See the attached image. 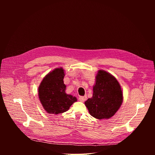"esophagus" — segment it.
I'll use <instances>...</instances> for the list:
<instances>
[{
    "label": "esophagus",
    "mask_w": 155,
    "mask_h": 155,
    "mask_svg": "<svg viewBox=\"0 0 155 155\" xmlns=\"http://www.w3.org/2000/svg\"><path fill=\"white\" fill-rule=\"evenodd\" d=\"M86 99H87V97H86V96H80V97H79V101H80V102H84Z\"/></svg>",
    "instance_id": "obj_1"
}]
</instances>
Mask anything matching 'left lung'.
Masks as SVG:
<instances>
[{
	"mask_svg": "<svg viewBox=\"0 0 155 155\" xmlns=\"http://www.w3.org/2000/svg\"><path fill=\"white\" fill-rule=\"evenodd\" d=\"M93 94L84 104L90 115L99 120L113 117L123 102V93L117 79L104 71H99Z\"/></svg>",
	"mask_w": 155,
	"mask_h": 155,
	"instance_id": "left-lung-1",
	"label": "left lung"
}]
</instances>
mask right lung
Wrapping results in <instances>:
<instances>
[{
  "label": "right lung",
  "instance_id": "1",
  "mask_svg": "<svg viewBox=\"0 0 155 155\" xmlns=\"http://www.w3.org/2000/svg\"><path fill=\"white\" fill-rule=\"evenodd\" d=\"M64 71L62 68L54 69L44 77L38 87L40 102L48 114L64 113L77 101L75 97L65 93Z\"/></svg>",
  "mask_w": 155,
  "mask_h": 155
}]
</instances>
